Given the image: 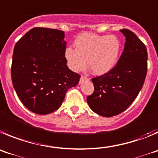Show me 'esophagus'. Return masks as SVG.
Returning a JSON list of instances; mask_svg holds the SVG:
<instances>
[{
	"label": "esophagus",
	"instance_id": "34e87169",
	"mask_svg": "<svg viewBox=\"0 0 158 158\" xmlns=\"http://www.w3.org/2000/svg\"><path fill=\"white\" fill-rule=\"evenodd\" d=\"M89 80V79H88L87 77H86V76H82V77L80 78V80H79V83H82V82H84V81H88Z\"/></svg>",
	"mask_w": 158,
	"mask_h": 158
}]
</instances>
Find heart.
Listing matches in <instances>:
<instances>
[{
	"label": "heart",
	"mask_w": 158,
	"mask_h": 158,
	"mask_svg": "<svg viewBox=\"0 0 158 158\" xmlns=\"http://www.w3.org/2000/svg\"><path fill=\"white\" fill-rule=\"evenodd\" d=\"M75 49L68 48L65 58L71 70L83 71L88 66L96 76H103L116 64L120 56L121 43L115 35L82 34L74 42Z\"/></svg>",
	"instance_id": "heart-1"
}]
</instances>
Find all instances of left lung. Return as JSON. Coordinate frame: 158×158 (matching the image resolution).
Returning <instances> with one entry per match:
<instances>
[{
    "instance_id": "obj_1",
    "label": "left lung",
    "mask_w": 158,
    "mask_h": 158,
    "mask_svg": "<svg viewBox=\"0 0 158 158\" xmlns=\"http://www.w3.org/2000/svg\"><path fill=\"white\" fill-rule=\"evenodd\" d=\"M120 32L126 38L123 53L110 72L92 79L94 90L86 98L89 108L105 117L120 114L130 106L141 90L147 72L146 45L130 30Z\"/></svg>"
}]
</instances>
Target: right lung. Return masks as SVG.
<instances>
[{
	"mask_svg": "<svg viewBox=\"0 0 158 158\" xmlns=\"http://www.w3.org/2000/svg\"><path fill=\"white\" fill-rule=\"evenodd\" d=\"M64 32L35 27L14 47L12 80L24 106L46 115L61 106L68 89L79 83L80 76L67 66Z\"/></svg>",
	"mask_w": 158,
	"mask_h": 158,
	"instance_id": "1",
	"label": "right lung"
}]
</instances>
